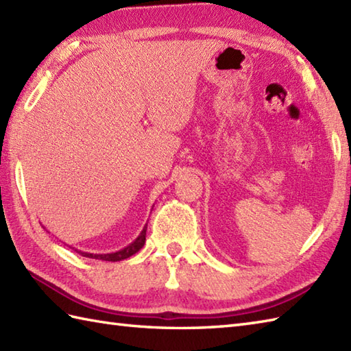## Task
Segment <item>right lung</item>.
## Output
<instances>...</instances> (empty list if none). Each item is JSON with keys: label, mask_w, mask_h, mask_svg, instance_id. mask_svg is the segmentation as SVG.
Wrapping results in <instances>:
<instances>
[{"label": "right lung", "mask_w": 351, "mask_h": 351, "mask_svg": "<svg viewBox=\"0 0 351 351\" xmlns=\"http://www.w3.org/2000/svg\"><path fill=\"white\" fill-rule=\"evenodd\" d=\"M146 228L147 225H145V228L141 229V232L138 234V237L134 240L132 243H130L126 247L117 250V252H111V253H88V252H81L78 249H75L81 255L86 256V258H92V259H101V261H111V263H117V261H122L132 256L134 253H137L141 247H143V244L146 241ZM73 249V247H72Z\"/></svg>", "instance_id": "1"}]
</instances>
